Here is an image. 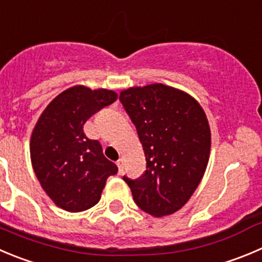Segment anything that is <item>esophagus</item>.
<instances>
[{
  "label": "esophagus",
  "instance_id": "1",
  "mask_svg": "<svg viewBox=\"0 0 262 262\" xmlns=\"http://www.w3.org/2000/svg\"><path fill=\"white\" fill-rule=\"evenodd\" d=\"M117 166H118V170H119V173L123 172V159L119 158L118 161H117Z\"/></svg>",
  "mask_w": 262,
  "mask_h": 262
}]
</instances>
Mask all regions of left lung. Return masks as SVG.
Segmentation results:
<instances>
[{
  "label": "left lung",
  "mask_w": 262,
  "mask_h": 262,
  "mask_svg": "<svg viewBox=\"0 0 262 262\" xmlns=\"http://www.w3.org/2000/svg\"><path fill=\"white\" fill-rule=\"evenodd\" d=\"M119 100L135 124L146 170L136 180L123 176L134 201L154 217L172 215L198 188L211 150L203 108L186 92L162 83L129 87Z\"/></svg>",
  "instance_id": "left-lung-1"
}]
</instances>
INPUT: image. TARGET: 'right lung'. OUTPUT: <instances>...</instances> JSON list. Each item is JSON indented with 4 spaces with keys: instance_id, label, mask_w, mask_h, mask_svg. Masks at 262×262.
Here are the masks:
<instances>
[{
    "instance_id": "1",
    "label": "right lung",
    "mask_w": 262,
    "mask_h": 262,
    "mask_svg": "<svg viewBox=\"0 0 262 262\" xmlns=\"http://www.w3.org/2000/svg\"><path fill=\"white\" fill-rule=\"evenodd\" d=\"M117 92L77 84L59 94L39 116L31 136V161L45 193L58 207L81 212L100 201L118 168L100 143L83 133L87 119L117 100Z\"/></svg>"
}]
</instances>
